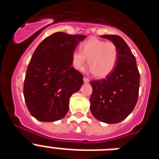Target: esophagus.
Here are the masks:
<instances>
[{
    "mask_svg": "<svg viewBox=\"0 0 159 159\" xmlns=\"http://www.w3.org/2000/svg\"><path fill=\"white\" fill-rule=\"evenodd\" d=\"M90 80L88 78H87V77H84V83H89Z\"/></svg>",
    "mask_w": 159,
    "mask_h": 159,
    "instance_id": "34e87169",
    "label": "esophagus"
}]
</instances>
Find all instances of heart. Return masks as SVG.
I'll return each instance as SVG.
<instances>
[{
	"label": "heart",
	"mask_w": 159,
	"mask_h": 159,
	"mask_svg": "<svg viewBox=\"0 0 159 159\" xmlns=\"http://www.w3.org/2000/svg\"><path fill=\"white\" fill-rule=\"evenodd\" d=\"M117 46L98 38H90L83 42L80 51L71 54V64L78 71H84L88 59V66L95 76L103 78L114 70L117 64Z\"/></svg>",
	"instance_id": "obj_1"
}]
</instances>
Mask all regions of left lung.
Listing matches in <instances>:
<instances>
[{"label": "left lung", "instance_id": "left-lung-1", "mask_svg": "<svg viewBox=\"0 0 159 159\" xmlns=\"http://www.w3.org/2000/svg\"><path fill=\"white\" fill-rule=\"evenodd\" d=\"M101 37L111 40L118 48L116 66L105 79L91 81V112L106 123L123 121L134 110L139 99L140 74L136 60L123 38L116 35Z\"/></svg>", "mask_w": 159, "mask_h": 159}]
</instances>
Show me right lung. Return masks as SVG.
I'll use <instances>...</instances> for the list:
<instances>
[{
    "mask_svg": "<svg viewBox=\"0 0 159 159\" xmlns=\"http://www.w3.org/2000/svg\"><path fill=\"white\" fill-rule=\"evenodd\" d=\"M86 36L55 32L38 45L24 82V96L29 112L42 122L65 116L69 99L84 84L82 73L71 67V54Z\"/></svg>",
    "mask_w": 159,
    "mask_h": 159,
    "instance_id": "add662e5",
    "label": "right lung"
}]
</instances>
